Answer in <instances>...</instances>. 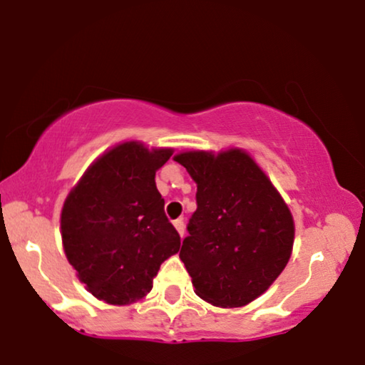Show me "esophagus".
Wrapping results in <instances>:
<instances>
[{
	"label": "esophagus",
	"mask_w": 365,
	"mask_h": 365,
	"mask_svg": "<svg viewBox=\"0 0 365 365\" xmlns=\"http://www.w3.org/2000/svg\"><path fill=\"white\" fill-rule=\"evenodd\" d=\"M173 225H175V229L178 230L180 237H183V234H185V224H183V219H177L173 222Z\"/></svg>",
	"instance_id": "1"
}]
</instances>
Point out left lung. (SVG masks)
<instances>
[{
    "label": "left lung",
    "instance_id": "obj_1",
    "mask_svg": "<svg viewBox=\"0 0 365 365\" xmlns=\"http://www.w3.org/2000/svg\"><path fill=\"white\" fill-rule=\"evenodd\" d=\"M173 160L197 183V210L180 251L195 293L214 307L247 305L288 264L292 212L244 150L185 151Z\"/></svg>",
    "mask_w": 365,
    "mask_h": 365
}]
</instances>
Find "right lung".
Wrapping results in <instances>:
<instances>
[{"label": "right lung", "instance_id": "obj_1", "mask_svg": "<svg viewBox=\"0 0 365 365\" xmlns=\"http://www.w3.org/2000/svg\"><path fill=\"white\" fill-rule=\"evenodd\" d=\"M172 148L140 141L99 156L68 193L60 215L63 251L77 278L98 299L129 305L153 288L161 262L177 255L180 236L165 215L155 183Z\"/></svg>", "mask_w": 365, "mask_h": 365}]
</instances>
